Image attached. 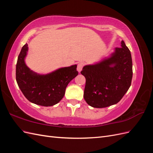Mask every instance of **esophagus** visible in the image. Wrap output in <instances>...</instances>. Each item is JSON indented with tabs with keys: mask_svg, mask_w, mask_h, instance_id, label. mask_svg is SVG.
<instances>
[{
	"mask_svg": "<svg viewBox=\"0 0 153 153\" xmlns=\"http://www.w3.org/2000/svg\"><path fill=\"white\" fill-rule=\"evenodd\" d=\"M84 62H80L78 63V66H77V70L78 72H80L82 71V69L83 68V67H84Z\"/></svg>",
	"mask_w": 153,
	"mask_h": 153,
	"instance_id": "obj_1",
	"label": "esophagus"
}]
</instances>
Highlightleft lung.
Instances as JSON below:
<instances>
[{
  "label": "left lung",
  "mask_w": 153,
  "mask_h": 153,
  "mask_svg": "<svg viewBox=\"0 0 153 153\" xmlns=\"http://www.w3.org/2000/svg\"><path fill=\"white\" fill-rule=\"evenodd\" d=\"M110 57L92 65L85 66L81 74L85 78L84 98L94 108H105L117 103L131 84V52L121 41Z\"/></svg>",
  "instance_id": "left-lung-1"
}]
</instances>
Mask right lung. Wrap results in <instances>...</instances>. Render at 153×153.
Here are the masks:
<instances>
[{
    "mask_svg": "<svg viewBox=\"0 0 153 153\" xmlns=\"http://www.w3.org/2000/svg\"><path fill=\"white\" fill-rule=\"evenodd\" d=\"M28 51L27 43L18 55L16 80L25 98L34 104L50 106L59 103L65 94L67 85L78 72L76 65L62 68L47 75H39L27 66L25 57Z\"/></svg>",
    "mask_w": 153,
    "mask_h": 153,
    "instance_id": "obj_1",
    "label": "right lung"
}]
</instances>
